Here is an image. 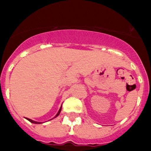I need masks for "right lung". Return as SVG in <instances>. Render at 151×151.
Instances as JSON below:
<instances>
[{"mask_svg":"<svg viewBox=\"0 0 151 151\" xmlns=\"http://www.w3.org/2000/svg\"><path fill=\"white\" fill-rule=\"evenodd\" d=\"M61 110H62V107H61L60 108V109H59V112L57 113V114L55 115V117H56V116H58L59 115V114H60V112H61ZM27 119H28V121H30L31 122V123H35V124H38V123H40V122H36V121H34V120H32V119H28V118H27Z\"/></svg>","mask_w":151,"mask_h":151,"instance_id":"add662e5","label":"right lung"}]
</instances>
